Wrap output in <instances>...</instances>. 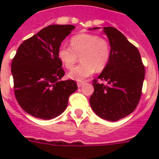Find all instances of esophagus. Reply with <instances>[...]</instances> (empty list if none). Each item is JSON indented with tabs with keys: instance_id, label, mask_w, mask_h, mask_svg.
I'll list each match as a JSON object with an SVG mask.
<instances>
[{
	"instance_id": "obj_1",
	"label": "esophagus",
	"mask_w": 159,
	"mask_h": 159,
	"mask_svg": "<svg viewBox=\"0 0 159 159\" xmlns=\"http://www.w3.org/2000/svg\"><path fill=\"white\" fill-rule=\"evenodd\" d=\"M84 84V82H77V86H78V88H80Z\"/></svg>"
}]
</instances>
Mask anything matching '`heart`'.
Wrapping results in <instances>:
<instances>
[{
    "label": "heart",
    "instance_id": "1",
    "mask_svg": "<svg viewBox=\"0 0 159 159\" xmlns=\"http://www.w3.org/2000/svg\"><path fill=\"white\" fill-rule=\"evenodd\" d=\"M70 46H60L57 56L67 69H71L80 57L81 64L68 73V77L74 80L83 81L92 75L95 70L102 71L110 60V43L98 35H75L71 38Z\"/></svg>",
    "mask_w": 159,
    "mask_h": 159
}]
</instances>
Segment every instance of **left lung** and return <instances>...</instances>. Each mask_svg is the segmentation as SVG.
I'll return each mask as SVG.
<instances>
[{"mask_svg": "<svg viewBox=\"0 0 159 159\" xmlns=\"http://www.w3.org/2000/svg\"><path fill=\"white\" fill-rule=\"evenodd\" d=\"M94 28L90 29H98ZM111 45V58L98 79L93 80L90 104L97 116L117 121L134 111L142 95L145 67L137 48L113 27H104Z\"/></svg>", "mask_w": 159, "mask_h": 159, "instance_id": "left-lung-1", "label": "left lung"}]
</instances>
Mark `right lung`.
<instances>
[{"label":"right lung","instance_id":"add662e5","mask_svg":"<svg viewBox=\"0 0 159 159\" xmlns=\"http://www.w3.org/2000/svg\"><path fill=\"white\" fill-rule=\"evenodd\" d=\"M75 28L71 25L43 28L25 40L12 59L15 96L33 117L46 120L60 116L78 88L74 80H61L65 73L57 56L61 42Z\"/></svg>","mask_w":159,"mask_h":159}]
</instances>
